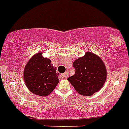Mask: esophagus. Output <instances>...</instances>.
Segmentation results:
<instances>
[{
  "instance_id": "esophagus-1",
  "label": "esophagus",
  "mask_w": 129,
  "mask_h": 129,
  "mask_svg": "<svg viewBox=\"0 0 129 129\" xmlns=\"http://www.w3.org/2000/svg\"><path fill=\"white\" fill-rule=\"evenodd\" d=\"M68 74H69L68 72H65L64 74H61V75H60V77L62 79H67V78L68 77Z\"/></svg>"
}]
</instances>
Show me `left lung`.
<instances>
[{
	"instance_id": "left-lung-1",
	"label": "left lung",
	"mask_w": 129,
	"mask_h": 129,
	"mask_svg": "<svg viewBox=\"0 0 129 129\" xmlns=\"http://www.w3.org/2000/svg\"><path fill=\"white\" fill-rule=\"evenodd\" d=\"M74 75L67 79L81 95L90 96L102 89L107 79L105 63L99 55L91 52L75 60Z\"/></svg>"
}]
</instances>
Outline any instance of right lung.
<instances>
[{"label": "right lung", "instance_id": "right-lung-1", "mask_svg": "<svg viewBox=\"0 0 129 129\" xmlns=\"http://www.w3.org/2000/svg\"><path fill=\"white\" fill-rule=\"evenodd\" d=\"M56 70L50 59L43 57L42 52L37 53L25 66L24 80L26 87L37 95H49L59 82Z\"/></svg>", "mask_w": 129, "mask_h": 129}]
</instances>
